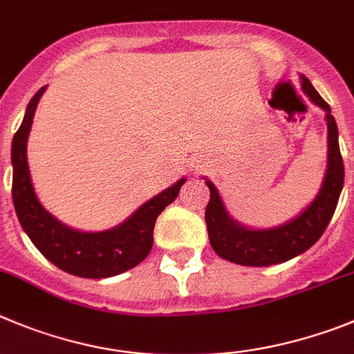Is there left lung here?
<instances>
[{"mask_svg":"<svg viewBox=\"0 0 354 354\" xmlns=\"http://www.w3.org/2000/svg\"><path fill=\"white\" fill-rule=\"evenodd\" d=\"M300 80L307 98L314 105L325 110L326 126H328V137H326L328 158H326L325 177L316 198L302 212L290 221L272 228H251L233 219L212 180L203 177L207 187L210 189V200L205 209L210 245L217 256L228 259L232 263L244 265V267H270V265L284 263L313 248L319 241V236L323 235L335 212L340 191L344 186V163L339 149V129L328 103L321 98L307 77L300 75Z\"/></svg>","mask_w":354,"mask_h":354,"instance_id":"8db88e82","label":"left lung"}]
</instances>
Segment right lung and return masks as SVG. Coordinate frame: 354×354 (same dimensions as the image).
Instances as JSON below:
<instances>
[{
  "instance_id": "1",
  "label": "right lung",
  "mask_w": 354,
  "mask_h": 354,
  "mask_svg": "<svg viewBox=\"0 0 354 354\" xmlns=\"http://www.w3.org/2000/svg\"><path fill=\"white\" fill-rule=\"evenodd\" d=\"M41 87L26 109L21 128L12 140V198L22 230L35 248L61 270L86 279H103L119 275L137 267L152 249L156 219L170 205L186 177L152 196L138 207L128 219L103 232H82L61 223L52 216L35 193L28 167V138L33 126L35 110L45 93Z\"/></svg>"
}]
</instances>
